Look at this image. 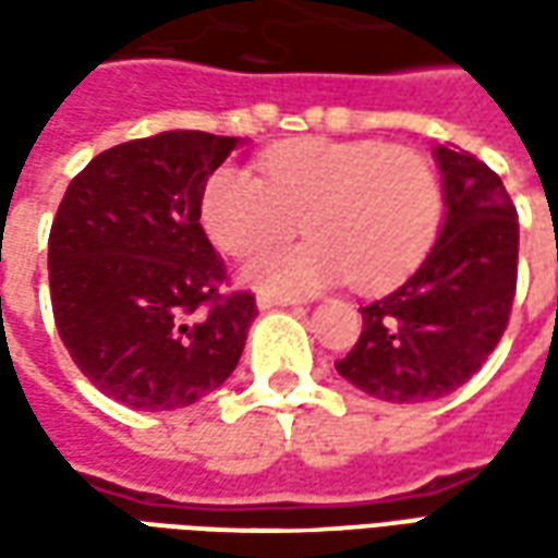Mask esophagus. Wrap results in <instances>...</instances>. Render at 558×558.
I'll use <instances>...</instances> for the list:
<instances>
[{
	"mask_svg": "<svg viewBox=\"0 0 558 558\" xmlns=\"http://www.w3.org/2000/svg\"><path fill=\"white\" fill-rule=\"evenodd\" d=\"M290 304H295L292 299H278V295H268V292H259L256 295V307L259 311H271V307H290Z\"/></svg>",
	"mask_w": 558,
	"mask_h": 558,
	"instance_id": "1",
	"label": "esophagus"
}]
</instances>
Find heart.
Returning a JSON list of instances; mask_svg holds the SVG:
<instances>
[{
	"mask_svg": "<svg viewBox=\"0 0 558 558\" xmlns=\"http://www.w3.org/2000/svg\"><path fill=\"white\" fill-rule=\"evenodd\" d=\"M263 179L220 167L203 191V227L230 256H254L302 227L314 239L271 251L244 268V280L275 295H307L355 278L388 290L430 251L439 227V184L410 148L374 140L304 137L271 146Z\"/></svg>",
	"mask_w": 558,
	"mask_h": 558,
	"instance_id": "obj_1",
	"label": "heart"
}]
</instances>
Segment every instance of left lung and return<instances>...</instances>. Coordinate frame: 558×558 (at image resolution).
Wrapping results in <instances>:
<instances>
[{"label": "left lung", "mask_w": 558, "mask_h": 558, "mask_svg": "<svg viewBox=\"0 0 558 558\" xmlns=\"http://www.w3.org/2000/svg\"><path fill=\"white\" fill-rule=\"evenodd\" d=\"M445 218L410 280L362 307V338L338 374L388 403L451 395L505 335L517 290V208L502 179L463 148L436 146Z\"/></svg>", "instance_id": "obj_1"}]
</instances>
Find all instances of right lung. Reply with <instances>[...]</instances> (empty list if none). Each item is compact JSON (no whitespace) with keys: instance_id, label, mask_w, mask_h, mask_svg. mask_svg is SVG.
I'll return each instance as SVG.
<instances>
[{"instance_id":"right-lung-1","label":"right lung","mask_w":558,"mask_h":558,"mask_svg":"<svg viewBox=\"0 0 558 558\" xmlns=\"http://www.w3.org/2000/svg\"><path fill=\"white\" fill-rule=\"evenodd\" d=\"M239 137L163 131L101 151L74 175L47 242L59 338L122 407L182 410L220 388L256 316L223 295L227 266L199 223L203 191Z\"/></svg>"}]
</instances>
